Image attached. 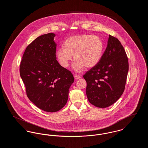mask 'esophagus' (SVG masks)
Returning a JSON list of instances; mask_svg holds the SVG:
<instances>
[{
  "instance_id": "esophagus-1",
  "label": "esophagus",
  "mask_w": 148,
  "mask_h": 148,
  "mask_svg": "<svg viewBox=\"0 0 148 148\" xmlns=\"http://www.w3.org/2000/svg\"><path fill=\"white\" fill-rule=\"evenodd\" d=\"M74 77L75 79H79L80 77H81V75H77V74H74Z\"/></svg>"
}]
</instances>
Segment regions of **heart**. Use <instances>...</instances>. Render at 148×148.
Returning a JSON list of instances; mask_svg holds the SVG:
<instances>
[{
    "mask_svg": "<svg viewBox=\"0 0 148 148\" xmlns=\"http://www.w3.org/2000/svg\"><path fill=\"white\" fill-rule=\"evenodd\" d=\"M64 48L56 50V56L60 65L69 66L74 56L75 60L73 69L79 72L86 66L92 68L100 62L104 50V44L96 35L79 34L68 38L64 42Z\"/></svg>",
    "mask_w": 148,
    "mask_h": 148,
    "instance_id": "obj_1",
    "label": "heart"
}]
</instances>
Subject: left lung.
I'll use <instances>...</instances> for the list:
<instances>
[{
	"label": "left lung",
	"mask_w": 148,
	"mask_h": 148,
	"mask_svg": "<svg viewBox=\"0 0 148 148\" xmlns=\"http://www.w3.org/2000/svg\"><path fill=\"white\" fill-rule=\"evenodd\" d=\"M128 71V59L124 47L117 38L109 35L100 62L83 75L89 101L101 108L115 103L124 91Z\"/></svg>",
	"instance_id": "8db88e82"
}]
</instances>
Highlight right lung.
<instances>
[{"label": "right lung", "mask_w": 148, "mask_h": 148, "mask_svg": "<svg viewBox=\"0 0 148 148\" xmlns=\"http://www.w3.org/2000/svg\"><path fill=\"white\" fill-rule=\"evenodd\" d=\"M55 34L36 38L27 47L20 65V75L29 100L47 112H56L67 103L74 79L71 71L56 60Z\"/></svg>", "instance_id": "add662e5"}]
</instances>
